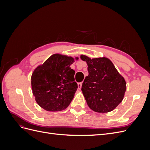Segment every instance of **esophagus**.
<instances>
[{"label":"esophagus","instance_id":"34e87169","mask_svg":"<svg viewBox=\"0 0 150 150\" xmlns=\"http://www.w3.org/2000/svg\"><path fill=\"white\" fill-rule=\"evenodd\" d=\"M82 85H83V82L79 83L78 84V89H80L81 88V87H82Z\"/></svg>","mask_w":150,"mask_h":150}]
</instances>
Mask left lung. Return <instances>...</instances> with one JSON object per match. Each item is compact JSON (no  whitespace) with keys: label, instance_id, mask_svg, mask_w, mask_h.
Returning <instances> with one entry per match:
<instances>
[{"label":"left lung","instance_id":"8db88e82","mask_svg":"<svg viewBox=\"0 0 150 150\" xmlns=\"http://www.w3.org/2000/svg\"><path fill=\"white\" fill-rule=\"evenodd\" d=\"M88 65L89 74L81 90L88 106L93 111L105 113L119 105L124 98L126 83L108 58H93L81 55Z\"/></svg>","mask_w":150,"mask_h":150}]
</instances>
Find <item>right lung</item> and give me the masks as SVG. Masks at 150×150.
<instances>
[{
	"label": "right lung",
	"instance_id": "right-lung-1",
	"mask_svg": "<svg viewBox=\"0 0 150 150\" xmlns=\"http://www.w3.org/2000/svg\"><path fill=\"white\" fill-rule=\"evenodd\" d=\"M78 59L54 54L34 70L31 87L39 106L51 112L62 111L69 106L78 88L75 71L70 66Z\"/></svg>",
	"mask_w": 150,
	"mask_h": 150
}]
</instances>
